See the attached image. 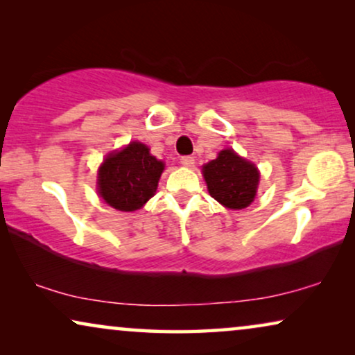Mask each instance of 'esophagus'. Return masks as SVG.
Wrapping results in <instances>:
<instances>
[{
  "label": "esophagus",
  "mask_w": 355,
  "mask_h": 355,
  "mask_svg": "<svg viewBox=\"0 0 355 355\" xmlns=\"http://www.w3.org/2000/svg\"><path fill=\"white\" fill-rule=\"evenodd\" d=\"M193 163H196V159H193V157H191V155H184V157H181V164H182V166L192 168Z\"/></svg>",
  "instance_id": "obj_1"
}]
</instances>
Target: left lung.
Segmentation results:
<instances>
[{
  "label": "left lung",
  "instance_id": "8db88e82",
  "mask_svg": "<svg viewBox=\"0 0 355 355\" xmlns=\"http://www.w3.org/2000/svg\"><path fill=\"white\" fill-rule=\"evenodd\" d=\"M203 178L215 200L232 210H241L254 202L260 174L255 164L227 148L203 166Z\"/></svg>",
  "mask_w": 355,
  "mask_h": 355
}]
</instances>
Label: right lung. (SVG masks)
Listing matches in <instances>:
<instances>
[{
	"label": "right lung",
	"instance_id": "obj_1",
	"mask_svg": "<svg viewBox=\"0 0 355 355\" xmlns=\"http://www.w3.org/2000/svg\"><path fill=\"white\" fill-rule=\"evenodd\" d=\"M163 162L140 142L110 153L98 171V193L119 211L139 210L157 192Z\"/></svg>",
	"mask_w": 355,
	"mask_h": 355
}]
</instances>
